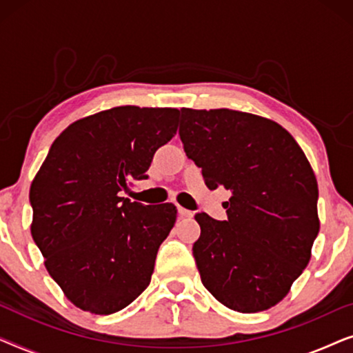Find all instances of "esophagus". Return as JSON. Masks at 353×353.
<instances>
[{"instance_id": "34e87169", "label": "esophagus", "mask_w": 353, "mask_h": 353, "mask_svg": "<svg viewBox=\"0 0 353 353\" xmlns=\"http://www.w3.org/2000/svg\"><path fill=\"white\" fill-rule=\"evenodd\" d=\"M178 215H180L181 219H188V216H192V212L188 209H183V207L178 205Z\"/></svg>"}]
</instances>
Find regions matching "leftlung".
I'll list each match as a JSON object with an SVG mask.
<instances>
[{
  "mask_svg": "<svg viewBox=\"0 0 353 353\" xmlns=\"http://www.w3.org/2000/svg\"><path fill=\"white\" fill-rule=\"evenodd\" d=\"M180 138L209 190L231 191L228 219L196 214L202 284L231 310L276 305L308 265L318 231V185L288 130L231 109H181Z\"/></svg>",
  "mask_w": 353,
  "mask_h": 353,
  "instance_id": "left-lung-1",
  "label": "left lung"
}]
</instances>
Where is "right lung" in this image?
<instances>
[{"label": "right lung", "instance_id": "add662e5", "mask_svg": "<svg viewBox=\"0 0 353 353\" xmlns=\"http://www.w3.org/2000/svg\"><path fill=\"white\" fill-rule=\"evenodd\" d=\"M180 110L120 105L69 125L30 186L32 238L75 307L110 315L151 283L159 245L176 220L165 202L122 197L148 178L156 151L175 137Z\"/></svg>", "mask_w": 353, "mask_h": 353}]
</instances>
